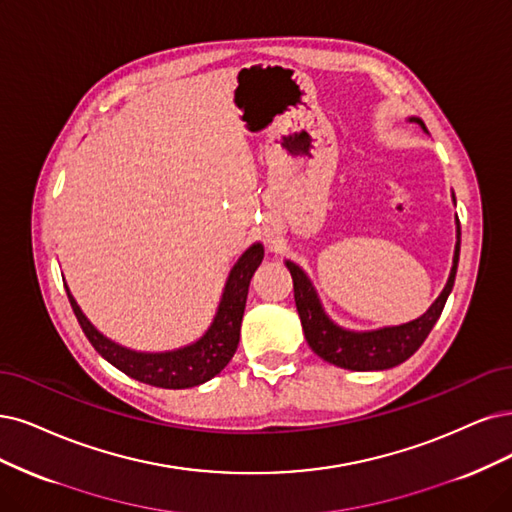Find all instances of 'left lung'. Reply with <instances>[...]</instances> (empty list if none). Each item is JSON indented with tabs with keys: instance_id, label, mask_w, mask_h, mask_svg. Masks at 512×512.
Segmentation results:
<instances>
[{
	"instance_id": "obj_1",
	"label": "left lung",
	"mask_w": 512,
	"mask_h": 512,
	"mask_svg": "<svg viewBox=\"0 0 512 512\" xmlns=\"http://www.w3.org/2000/svg\"><path fill=\"white\" fill-rule=\"evenodd\" d=\"M409 120L418 122L426 130L420 118H409ZM456 225H458V242H456L453 266H451L445 289L420 318L396 327H382L373 331H350L335 325L327 316L323 304H320L318 293L312 287L306 272L301 270L297 263L285 261V266L289 268L293 278L295 306L301 318V327H304L308 346L323 358V361L335 367L350 369V371H382V369H390L405 363L407 358L424 344V339L428 337V333L432 331L434 323H437L445 308V301L453 289V282H456L458 261H460V236H462L460 219H456Z\"/></svg>"
}]
</instances>
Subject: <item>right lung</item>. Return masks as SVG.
Wrapping results in <instances>:
<instances>
[{
    "mask_svg": "<svg viewBox=\"0 0 512 512\" xmlns=\"http://www.w3.org/2000/svg\"><path fill=\"white\" fill-rule=\"evenodd\" d=\"M261 259L263 244L255 242L240 255L230 276H227L217 314L208 331L198 342L166 352H137L111 342L109 337L94 329V325L80 310L78 301L73 299L67 287L65 289L73 314L78 318L84 335L107 363L132 377V380H139L156 388L181 390L208 382L232 361L240 342V325L246 306V295H249L251 278L259 268Z\"/></svg>",
    "mask_w": 512,
    "mask_h": 512,
    "instance_id": "right-lung-1",
    "label": "right lung"
}]
</instances>
